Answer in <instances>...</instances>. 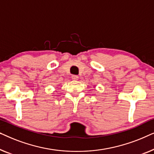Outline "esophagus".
Wrapping results in <instances>:
<instances>
[{
  "label": "esophagus",
  "mask_w": 154,
  "mask_h": 154,
  "mask_svg": "<svg viewBox=\"0 0 154 154\" xmlns=\"http://www.w3.org/2000/svg\"><path fill=\"white\" fill-rule=\"evenodd\" d=\"M71 78H72L73 80H78V79H79V75H72Z\"/></svg>",
  "instance_id": "esophagus-1"
}]
</instances>
